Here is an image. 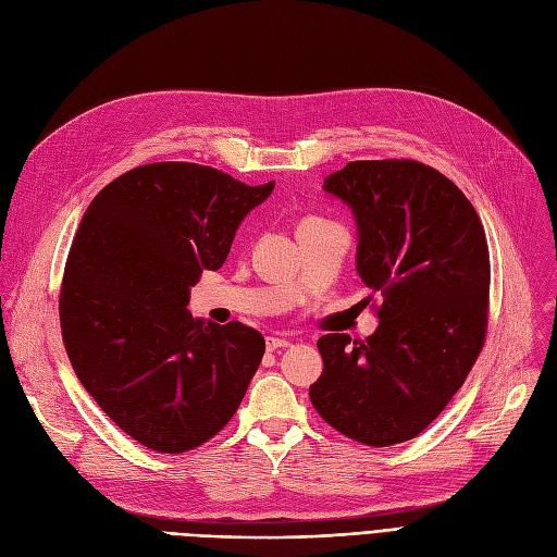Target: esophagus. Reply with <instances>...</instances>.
<instances>
[{
    "label": "esophagus",
    "mask_w": 557,
    "mask_h": 557,
    "mask_svg": "<svg viewBox=\"0 0 557 557\" xmlns=\"http://www.w3.org/2000/svg\"><path fill=\"white\" fill-rule=\"evenodd\" d=\"M287 345H290V341L283 336H267V350H281L287 348Z\"/></svg>",
    "instance_id": "1"
}]
</instances>
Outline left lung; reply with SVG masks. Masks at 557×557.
<instances>
[{
    "instance_id": "8db88e82",
    "label": "left lung",
    "mask_w": 557,
    "mask_h": 557,
    "mask_svg": "<svg viewBox=\"0 0 557 557\" xmlns=\"http://www.w3.org/2000/svg\"><path fill=\"white\" fill-rule=\"evenodd\" d=\"M357 223V274L377 330L318 338V414L361 445L417 437L461 389L486 336L491 262L472 202L419 161H352L324 180Z\"/></svg>"
}]
</instances>
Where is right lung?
<instances>
[{"mask_svg":"<svg viewBox=\"0 0 557 557\" xmlns=\"http://www.w3.org/2000/svg\"><path fill=\"white\" fill-rule=\"evenodd\" d=\"M272 190L165 161L112 180L83 214L60 295L66 355L99 408L147 449L182 454L214 437L260 367V332L186 306Z\"/></svg>","mask_w":557,"mask_h":557,"instance_id":"1","label":"right lung"}]
</instances>
